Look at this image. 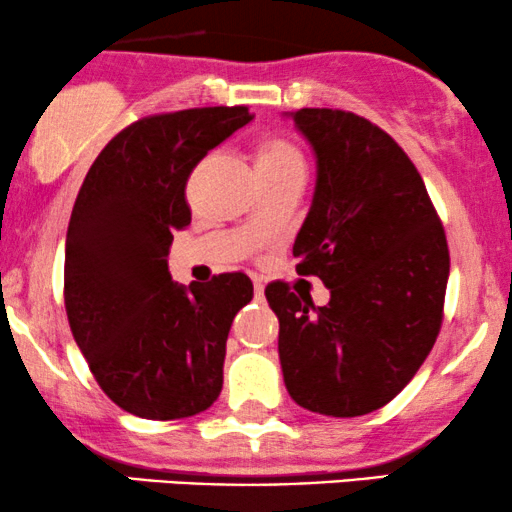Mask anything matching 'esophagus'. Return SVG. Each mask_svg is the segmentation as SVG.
<instances>
[{
	"label": "esophagus",
	"mask_w": 512,
	"mask_h": 512,
	"mask_svg": "<svg viewBox=\"0 0 512 512\" xmlns=\"http://www.w3.org/2000/svg\"><path fill=\"white\" fill-rule=\"evenodd\" d=\"M254 293H256V298H258V300L263 298V293H265V286H263L261 279H254Z\"/></svg>",
	"instance_id": "1"
}]
</instances>
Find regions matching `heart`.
<instances>
[{
    "label": "heart",
    "mask_w": 512,
    "mask_h": 512,
    "mask_svg": "<svg viewBox=\"0 0 512 512\" xmlns=\"http://www.w3.org/2000/svg\"><path fill=\"white\" fill-rule=\"evenodd\" d=\"M258 174L305 172V156L296 144L284 137L265 139L256 160Z\"/></svg>",
    "instance_id": "obj_1"
}]
</instances>
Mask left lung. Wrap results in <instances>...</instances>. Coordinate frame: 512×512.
<instances>
[{
	"label": "left lung",
	"mask_w": 512,
	"mask_h": 512,
	"mask_svg": "<svg viewBox=\"0 0 512 512\" xmlns=\"http://www.w3.org/2000/svg\"><path fill=\"white\" fill-rule=\"evenodd\" d=\"M317 158L310 212L293 242L300 275L331 300L286 284L265 298L279 319V363L300 408L368 415L403 391L443 321L450 251L417 167L387 132L338 109L286 111Z\"/></svg>",
	"instance_id": "left-lung-1"
}]
</instances>
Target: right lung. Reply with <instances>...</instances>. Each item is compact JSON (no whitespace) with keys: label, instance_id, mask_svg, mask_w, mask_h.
Returning <instances> with one entry per match:
<instances>
[{"label":"right lung","instance_id":"obj_1","mask_svg":"<svg viewBox=\"0 0 512 512\" xmlns=\"http://www.w3.org/2000/svg\"><path fill=\"white\" fill-rule=\"evenodd\" d=\"M251 118L247 107L142 118L83 179L65 244L67 319L97 384L130 415L193 417L221 394L230 326L254 284L228 272L184 286L167 256L191 223L195 165Z\"/></svg>","mask_w":512,"mask_h":512}]
</instances>
